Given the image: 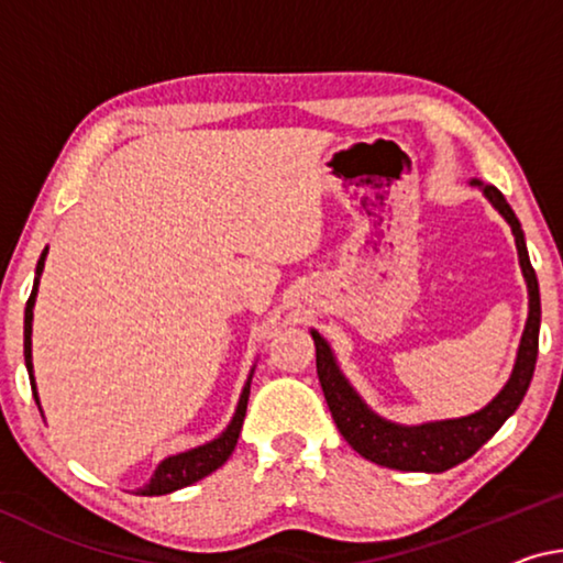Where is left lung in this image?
<instances>
[{"instance_id": "1", "label": "left lung", "mask_w": 563, "mask_h": 563, "mask_svg": "<svg viewBox=\"0 0 563 563\" xmlns=\"http://www.w3.org/2000/svg\"><path fill=\"white\" fill-rule=\"evenodd\" d=\"M468 183L484 192V198L494 205V210H498V216L511 228L526 290H529V318H526L519 351H516L514 371L494 400H488L476 413L461 418H443V421H423L413 426L388 421L365 404L338 365L333 347L318 330L310 328L316 343L318 380L323 386V396L338 431L351 443L353 451H358L363 459L378 463V466L396 471H426V474H441V471L459 466V463L474 456L481 445L506 423L508 416H514V410L521 406L526 390H529L533 368H537L541 296L537 273H533L529 250H526L521 222L494 185L481 183L476 177Z\"/></svg>"}]
</instances>
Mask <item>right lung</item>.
I'll return each instance as SVG.
<instances>
[{
    "label": "right lung",
    "instance_id": "1",
    "mask_svg": "<svg viewBox=\"0 0 563 563\" xmlns=\"http://www.w3.org/2000/svg\"><path fill=\"white\" fill-rule=\"evenodd\" d=\"M47 250L49 247L42 250V255L37 261L32 296H30V300H26V308H24V365H26V373H30L32 394H34V400H37L42 416H44V410H42V404H40L37 380H34V363H32V320H34V302H37V290H40L44 261H47ZM253 373H255V365L250 368V376H247L245 386H243V394H240L238 408H235L233 418H230V423L225 426V431H222L218 439H212V441L202 443V445H195V449H190V451L173 453V456L159 461L153 478H150L142 488H137V496H165V494H173V490H177V488L192 486L195 481L210 476L212 471H218L222 463L233 456L238 439H240V428H243V421H245L247 398H250V380H253Z\"/></svg>",
    "mask_w": 563,
    "mask_h": 563
}]
</instances>
